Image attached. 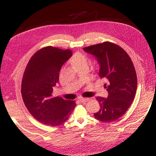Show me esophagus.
Masks as SVG:
<instances>
[{"label":"esophagus","mask_w":156,"mask_h":156,"mask_svg":"<svg viewBox=\"0 0 156 156\" xmlns=\"http://www.w3.org/2000/svg\"><path fill=\"white\" fill-rule=\"evenodd\" d=\"M79 100H80V102H86L89 101V98H80L79 99Z\"/></svg>","instance_id":"obj_1"}]
</instances>
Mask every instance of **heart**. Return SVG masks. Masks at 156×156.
I'll list each match as a JSON object with an SVG mask.
<instances>
[{
    "instance_id": "obj_1",
    "label": "heart",
    "mask_w": 156,
    "mask_h": 156,
    "mask_svg": "<svg viewBox=\"0 0 156 156\" xmlns=\"http://www.w3.org/2000/svg\"><path fill=\"white\" fill-rule=\"evenodd\" d=\"M71 62H72L73 67L78 69L82 67H87L89 64V59L86 55L80 52H77L73 54Z\"/></svg>"
}]
</instances>
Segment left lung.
I'll use <instances>...</instances> for the list:
<instances>
[{
	"instance_id": "8db88e82",
	"label": "left lung",
	"mask_w": 156,
	"mask_h": 156,
	"mask_svg": "<svg viewBox=\"0 0 156 156\" xmlns=\"http://www.w3.org/2000/svg\"><path fill=\"white\" fill-rule=\"evenodd\" d=\"M96 57L100 65L99 76L106 79L108 97L97 96L100 109L96 119L112 122L125 114L133 102L137 89V76L130 57L118 44L104 42L83 48Z\"/></svg>"
}]
</instances>
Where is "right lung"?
I'll return each mask as SVG.
<instances>
[{
    "label": "right lung",
    "mask_w": 156,
    "mask_h": 156,
    "mask_svg": "<svg viewBox=\"0 0 156 156\" xmlns=\"http://www.w3.org/2000/svg\"><path fill=\"white\" fill-rule=\"evenodd\" d=\"M72 56L70 49L47 46L36 51L25 68L21 84L23 102L31 115L44 125H62L76 106L74 100L53 96L61 67Z\"/></svg>",
    "instance_id": "add662e5"
}]
</instances>
